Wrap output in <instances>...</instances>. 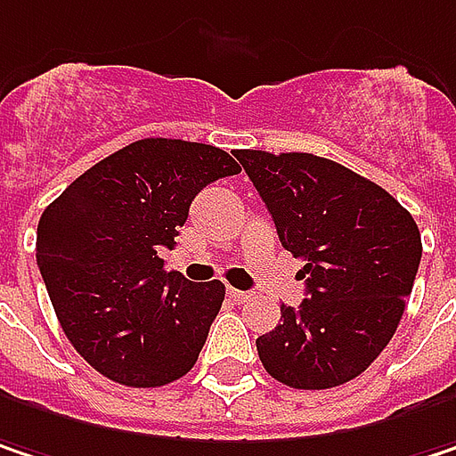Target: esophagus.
<instances>
[{"mask_svg": "<svg viewBox=\"0 0 456 456\" xmlns=\"http://www.w3.org/2000/svg\"><path fill=\"white\" fill-rule=\"evenodd\" d=\"M227 295H229V300H234L237 305H240V303H248V300H250V292H242V289H234V287H229Z\"/></svg>", "mask_w": 456, "mask_h": 456, "instance_id": "obj_1", "label": "esophagus"}]
</instances>
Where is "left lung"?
Listing matches in <instances>:
<instances>
[{"instance_id":"obj_1","label":"left lung","mask_w":456,"mask_h":456,"mask_svg":"<svg viewBox=\"0 0 456 456\" xmlns=\"http://www.w3.org/2000/svg\"><path fill=\"white\" fill-rule=\"evenodd\" d=\"M261 192L281 245L305 266V300L256 339L292 389H331L389 345L420 266V229L376 183L313 153L234 151Z\"/></svg>"}]
</instances>
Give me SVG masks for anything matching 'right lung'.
Listing matches in <instances>:
<instances>
[{
    "mask_svg": "<svg viewBox=\"0 0 456 456\" xmlns=\"http://www.w3.org/2000/svg\"><path fill=\"white\" fill-rule=\"evenodd\" d=\"M240 167L216 145L145 138L94 164L46 206L36 258L77 354L133 389L183 379L224 303V284L164 271L192 198Z\"/></svg>",
    "mask_w": 456,
    "mask_h": 456,
    "instance_id": "1",
    "label": "right lung"
}]
</instances>
